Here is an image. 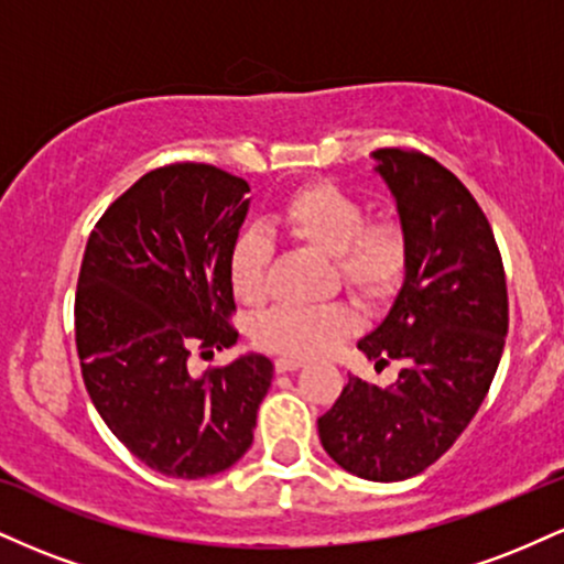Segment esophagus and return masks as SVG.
Listing matches in <instances>:
<instances>
[{
    "instance_id": "obj_1",
    "label": "esophagus",
    "mask_w": 564,
    "mask_h": 564,
    "mask_svg": "<svg viewBox=\"0 0 564 564\" xmlns=\"http://www.w3.org/2000/svg\"><path fill=\"white\" fill-rule=\"evenodd\" d=\"M300 368H304V360H300V358H278L275 360L278 373H291V371H300Z\"/></svg>"
}]
</instances>
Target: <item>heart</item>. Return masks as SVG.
I'll return each instance as SVG.
<instances>
[{"label":"heart","instance_id":"obj_1","mask_svg":"<svg viewBox=\"0 0 564 564\" xmlns=\"http://www.w3.org/2000/svg\"><path fill=\"white\" fill-rule=\"evenodd\" d=\"M270 225L291 243L332 257L334 283L371 310L387 307L403 289L411 268V241L398 217L366 219L358 196L334 183H307L286 193ZM270 243L262 232H238L228 254V281L241 304L268 296ZM360 328L352 304L273 307L254 326V341L283 358H321Z\"/></svg>","mask_w":564,"mask_h":564}]
</instances>
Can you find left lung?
I'll return each instance as SVG.
<instances>
[{
	"mask_svg": "<svg viewBox=\"0 0 564 564\" xmlns=\"http://www.w3.org/2000/svg\"><path fill=\"white\" fill-rule=\"evenodd\" d=\"M373 159L398 200L411 268L358 347L377 368H403L390 387L349 377L318 435L341 469L398 482L432 467L475 419L507 341L509 296L494 230L462 180L413 148Z\"/></svg>",
	"mask_w": 564,
	"mask_h": 564,
	"instance_id": "8db88e82",
	"label": "left lung"
}]
</instances>
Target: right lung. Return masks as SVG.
Instances as JSON below:
<instances>
[{
  "mask_svg": "<svg viewBox=\"0 0 564 564\" xmlns=\"http://www.w3.org/2000/svg\"><path fill=\"white\" fill-rule=\"evenodd\" d=\"M249 183L177 161L142 174L89 232L74 302L89 398L127 451L166 477L225 471L254 440L273 381L264 355L191 373L238 339L228 254Z\"/></svg>",
  "mask_w": 564,
  "mask_h": 564,
  "instance_id": "obj_1",
  "label": "right lung"
}]
</instances>
